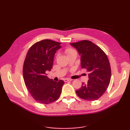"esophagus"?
<instances>
[{
  "label": "esophagus",
  "mask_w": 130,
  "mask_h": 130,
  "mask_svg": "<svg viewBox=\"0 0 130 130\" xmlns=\"http://www.w3.org/2000/svg\"><path fill=\"white\" fill-rule=\"evenodd\" d=\"M72 80L71 79H65L64 80H63V81H64L65 82H70Z\"/></svg>",
  "instance_id": "1"
}]
</instances>
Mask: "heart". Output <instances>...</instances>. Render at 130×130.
<instances>
[{
    "mask_svg": "<svg viewBox=\"0 0 130 130\" xmlns=\"http://www.w3.org/2000/svg\"><path fill=\"white\" fill-rule=\"evenodd\" d=\"M65 52H66V53H67L68 55V56H69V55H70V54H73V52H76V51L75 50H74L73 48H67V49L65 50Z\"/></svg>",
    "mask_w": 130,
    "mask_h": 130,
    "instance_id": "obj_1",
    "label": "heart"
}]
</instances>
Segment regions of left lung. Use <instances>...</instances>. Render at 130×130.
I'll return each instance as SVG.
<instances>
[{"mask_svg":"<svg viewBox=\"0 0 130 130\" xmlns=\"http://www.w3.org/2000/svg\"><path fill=\"white\" fill-rule=\"evenodd\" d=\"M81 56V67L89 72L87 84L83 83L76 90L79 97L89 101L97 100L106 92L111 78V69L106 54L97 45L88 40L71 43Z\"/></svg>","mask_w":130,"mask_h":130,"instance_id":"left-lung-1","label":"left lung"}]
</instances>
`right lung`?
<instances>
[{
    "label": "right lung",
    "instance_id": "add662e5",
    "mask_svg": "<svg viewBox=\"0 0 130 130\" xmlns=\"http://www.w3.org/2000/svg\"><path fill=\"white\" fill-rule=\"evenodd\" d=\"M61 44L51 40H43L34 44L27 52L23 67L26 86L36 101L49 104L60 97L64 82L49 79L47 71H51L55 54Z\"/></svg>",
    "mask_w": 130,
    "mask_h": 130
}]
</instances>
